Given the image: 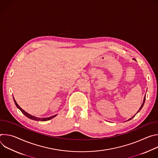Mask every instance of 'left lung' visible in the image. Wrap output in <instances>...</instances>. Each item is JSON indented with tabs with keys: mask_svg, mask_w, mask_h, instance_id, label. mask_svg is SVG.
Segmentation results:
<instances>
[{
	"mask_svg": "<svg viewBox=\"0 0 158 158\" xmlns=\"http://www.w3.org/2000/svg\"><path fill=\"white\" fill-rule=\"evenodd\" d=\"M145 99H146V96H145V97H144V101H143V104H142V105H141V107H140V108H139V110H138V112H139V110H141V109H142V107H143V105H144V102H145ZM138 112H137V113H138ZM136 114H135V115H134V116H133V117H132V118H130V119H128V120H127V121H129V120H131V119H132V118H134V116H136Z\"/></svg>",
	"mask_w": 158,
	"mask_h": 158,
	"instance_id": "8db88e82",
	"label": "left lung"
}]
</instances>
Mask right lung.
Masks as SVG:
<instances>
[{
	"label": "right lung",
	"mask_w": 158,
	"mask_h": 158,
	"mask_svg": "<svg viewBox=\"0 0 158 158\" xmlns=\"http://www.w3.org/2000/svg\"><path fill=\"white\" fill-rule=\"evenodd\" d=\"M14 102H15V105H16V106L17 107V108L18 109H19L20 110H21V112H22V113H23L26 117H27L28 118H29V119H32V120H35V121H48V120H50V119H52L53 118H54L56 115H54V116H51V117H49V118H36V117H35V116H32V115H31V114H28L27 112H26V111H24L23 109H21V107H20V106L17 104V103L16 102V101H15V99H14Z\"/></svg>",
	"instance_id": "right-lung-1"
}]
</instances>
